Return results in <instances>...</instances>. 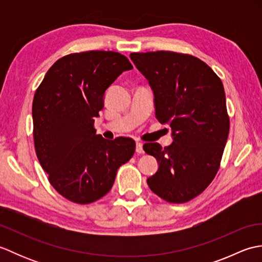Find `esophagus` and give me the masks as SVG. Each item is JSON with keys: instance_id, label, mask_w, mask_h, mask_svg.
Wrapping results in <instances>:
<instances>
[{"instance_id": "esophagus-1", "label": "esophagus", "mask_w": 262, "mask_h": 262, "mask_svg": "<svg viewBox=\"0 0 262 262\" xmlns=\"http://www.w3.org/2000/svg\"><path fill=\"white\" fill-rule=\"evenodd\" d=\"M136 153H138V154H142V153H144L143 144H142V143H140V142H137V143H136Z\"/></svg>"}]
</instances>
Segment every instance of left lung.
<instances>
[{
    "instance_id": "8db88e82",
    "label": "left lung",
    "mask_w": 262,
    "mask_h": 262,
    "mask_svg": "<svg viewBox=\"0 0 262 262\" xmlns=\"http://www.w3.org/2000/svg\"><path fill=\"white\" fill-rule=\"evenodd\" d=\"M129 57L152 89L157 119L170 125L173 137L164 148L144 144V151L159 162L147 185L165 202H189L213 181L229 137L223 83L191 55L159 51Z\"/></svg>"
}]
</instances>
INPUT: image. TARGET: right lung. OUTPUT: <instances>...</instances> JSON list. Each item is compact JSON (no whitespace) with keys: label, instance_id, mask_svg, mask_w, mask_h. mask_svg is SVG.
I'll return each mask as SVG.
<instances>
[{"label":"right lung","instance_id":"1","mask_svg":"<svg viewBox=\"0 0 262 262\" xmlns=\"http://www.w3.org/2000/svg\"><path fill=\"white\" fill-rule=\"evenodd\" d=\"M133 65L116 52L90 51L59 58L33 97V141L51 185L66 199L90 204L108 193L135 142L97 135L94 118L107 89Z\"/></svg>","mask_w":262,"mask_h":262}]
</instances>
